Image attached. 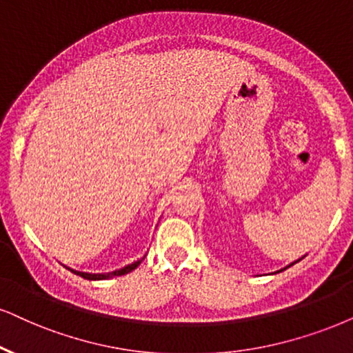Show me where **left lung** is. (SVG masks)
Segmentation results:
<instances>
[{"mask_svg": "<svg viewBox=\"0 0 353 353\" xmlns=\"http://www.w3.org/2000/svg\"><path fill=\"white\" fill-rule=\"evenodd\" d=\"M296 262H298V261H296ZM296 262H293V264H296ZM293 264H290V265H293ZM290 265H288V267H290ZM285 269H287V267H285ZM285 269H283V270H285Z\"/></svg>", "mask_w": 353, "mask_h": 353, "instance_id": "1", "label": "left lung"}]
</instances>
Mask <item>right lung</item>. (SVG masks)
Masks as SVG:
<instances>
[{"label":"right lung","instance_id":"right-lung-1","mask_svg":"<svg viewBox=\"0 0 353 353\" xmlns=\"http://www.w3.org/2000/svg\"><path fill=\"white\" fill-rule=\"evenodd\" d=\"M140 264H141V261H137V262H133V264H130V265L123 267V269L110 272V274H86V272H78V270H71V269L70 270L73 272V274L83 276V279H86V280H104V279H110V276H119V275L128 274V272L135 270Z\"/></svg>","mask_w":353,"mask_h":353}]
</instances>
